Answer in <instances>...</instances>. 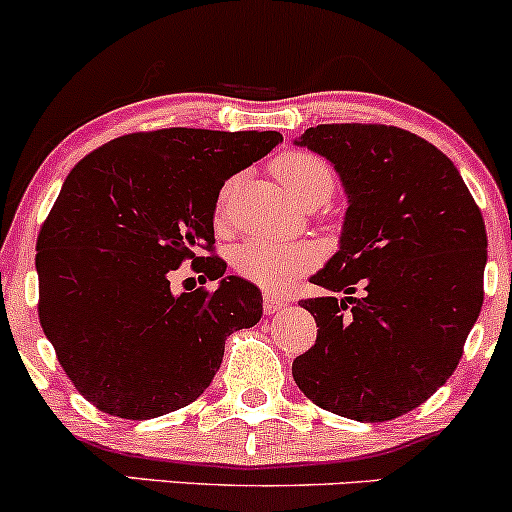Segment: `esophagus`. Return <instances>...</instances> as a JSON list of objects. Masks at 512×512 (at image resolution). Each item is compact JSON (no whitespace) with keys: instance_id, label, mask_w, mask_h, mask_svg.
Segmentation results:
<instances>
[{"instance_id":"obj_1","label":"esophagus","mask_w":512,"mask_h":512,"mask_svg":"<svg viewBox=\"0 0 512 512\" xmlns=\"http://www.w3.org/2000/svg\"><path fill=\"white\" fill-rule=\"evenodd\" d=\"M262 308H264V313L272 315V313H276V310L286 308V301H284V298L276 296V293H264V296H262Z\"/></svg>"}]
</instances>
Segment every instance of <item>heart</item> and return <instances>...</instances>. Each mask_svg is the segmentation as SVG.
I'll use <instances>...</instances> for the list:
<instances>
[{"label":"heart","mask_w":512,"mask_h":512,"mask_svg":"<svg viewBox=\"0 0 512 512\" xmlns=\"http://www.w3.org/2000/svg\"><path fill=\"white\" fill-rule=\"evenodd\" d=\"M274 173L281 180L284 190L298 202L322 199L327 202L334 190V173L330 163L308 151H286L276 156ZM233 182H226L216 204L219 219L226 214L228 195ZM322 250L313 240H272V238H248L233 252V264L238 274L252 284L267 291H281L291 286L298 276L313 269L320 262Z\"/></svg>","instance_id":"1"}]
</instances>
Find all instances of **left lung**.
Wrapping results in <instances>:
<instances>
[{"label":"left lung","instance_id":"obj_1","mask_svg":"<svg viewBox=\"0 0 512 512\" xmlns=\"http://www.w3.org/2000/svg\"><path fill=\"white\" fill-rule=\"evenodd\" d=\"M296 144L332 163L349 209L339 250L310 276L327 293L298 303L320 330L293 380L332 414L397 419L460 363L484 303V219L455 163L407 129L317 125Z\"/></svg>","mask_w":512,"mask_h":512}]
</instances>
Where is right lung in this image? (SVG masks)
<instances>
[{
	"mask_svg": "<svg viewBox=\"0 0 512 512\" xmlns=\"http://www.w3.org/2000/svg\"><path fill=\"white\" fill-rule=\"evenodd\" d=\"M279 142V132H134L67 175L35 245L38 317L93 407L132 421L187 407L214 380L226 337L260 322V289L199 252L214 250L223 182ZM185 259L220 286L170 292Z\"/></svg>",
	"mask_w": 512,
	"mask_h": 512,
	"instance_id": "right-lung-1",
	"label": "right lung"
}]
</instances>
